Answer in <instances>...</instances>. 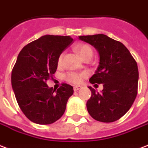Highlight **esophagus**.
Returning a JSON list of instances; mask_svg holds the SVG:
<instances>
[{"label": "esophagus", "mask_w": 148, "mask_h": 148, "mask_svg": "<svg viewBox=\"0 0 148 148\" xmlns=\"http://www.w3.org/2000/svg\"><path fill=\"white\" fill-rule=\"evenodd\" d=\"M81 86H78V85H77V86H74V87H73V89H74V90H75V91H77V90H80V89H81Z\"/></svg>", "instance_id": "1"}]
</instances>
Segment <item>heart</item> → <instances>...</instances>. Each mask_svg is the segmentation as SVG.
<instances>
[{
	"mask_svg": "<svg viewBox=\"0 0 148 148\" xmlns=\"http://www.w3.org/2000/svg\"><path fill=\"white\" fill-rule=\"evenodd\" d=\"M76 51L78 52L79 55L81 56V58L83 59H84L86 58H92L93 56V49L90 47L89 45L87 44H84V43H81V44H78L74 47ZM64 53H61L59 55L58 59V64H61L63 60ZM65 79L67 81L70 82V83H73V84H79L80 83L83 79V75L80 73H69L65 75Z\"/></svg>",
	"mask_w": 148,
	"mask_h": 148,
	"instance_id": "1",
	"label": "heart"
}]
</instances>
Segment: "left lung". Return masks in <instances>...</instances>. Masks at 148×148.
I'll return each mask as SVG.
<instances>
[{
  "instance_id": "8db88e82",
  "label": "left lung",
  "mask_w": 148,
  "mask_h": 148,
  "mask_svg": "<svg viewBox=\"0 0 148 148\" xmlns=\"http://www.w3.org/2000/svg\"><path fill=\"white\" fill-rule=\"evenodd\" d=\"M79 38L99 52V64L89 81L103 84L102 93L89 87L91 97L87 102V111L96 121L114 122L129 111L137 95L136 61L122 43L107 35H84Z\"/></svg>"
}]
</instances>
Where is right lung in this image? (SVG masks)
Instances as JSON below:
<instances>
[{
  "label": "right lung",
  "mask_w": 148,
  "mask_h": 148,
  "mask_svg": "<svg viewBox=\"0 0 148 148\" xmlns=\"http://www.w3.org/2000/svg\"><path fill=\"white\" fill-rule=\"evenodd\" d=\"M73 41L70 36L47 34L19 52L12 72V87L19 108L32 122L49 125L65 111L73 87L62 84L55 90L46 81L57 71L59 55Z\"/></svg>",
  "instance_id": "right-lung-1"
}]
</instances>
